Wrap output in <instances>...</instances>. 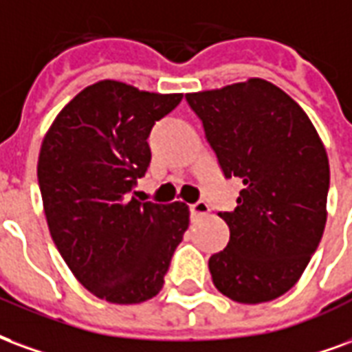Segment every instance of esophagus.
<instances>
[{
    "label": "esophagus",
    "instance_id": "34e87169",
    "mask_svg": "<svg viewBox=\"0 0 352 352\" xmlns=\"http://www.w3.org/2000/svg\"><path fill=\"white\" fill-rule=\"evenodd\" d=\"M208 212H210V206H208L206 202H195V204H191V217L193 219H199V217H202V215H206Z\"/></svg>",
    "mask_w": 352,
    "mask_h": 352
}]
</instances>
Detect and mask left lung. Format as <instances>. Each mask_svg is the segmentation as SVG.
<instances>
[{
  "mask_svg": "<svg viewBox=\"0 0 352 352\" xmlns=\"http://www.w3.org/2000/svg\"><path fill=\"white\" fill-rule=\"evenodd\" d=\"M227 178L242 179L238 206L219 212L229 245L208 261L215 289L240 304L270 302L302 278L327 225V148L298 102L248 78L186 95Z\"/></svg>",
  "mask_w": 352,
  "mask_h": 352,
  "instance_id": "8db88e82",
  "label": "left lung"
}]
</instances>
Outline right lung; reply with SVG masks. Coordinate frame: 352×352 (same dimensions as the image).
<instances>
[{
	"instance_id": "add662e5",
	"label": "right lung",
	"mask_w": 352,
	"mask_h": 352,
	"mask_svg": "<svg viewBox=\"0 0 352 352\" xmlns=\"http://www.w3.org/2000/svg\"><path fill=\"white\" fill-rule=\"evenodd\" d=\"M182 97L99 80L74 95L43 138L37 178L48 230L97 298L123 306L153 298L189 227L184 202L129 199L150 166L153 123Z\"/></svg>"
}]
</instances>
